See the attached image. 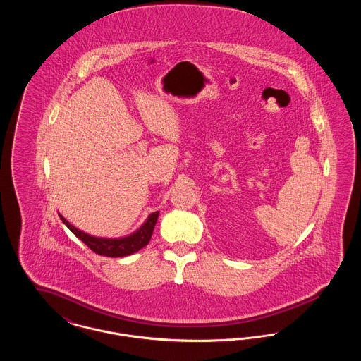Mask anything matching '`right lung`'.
I'll list each match as a JSON object with an SVG mask.
<instances>
[{"mask_svg": "<svg viewBox=\"0 0 361 361\" xmlns=\"http://www.w3.org/2000/svg\"><path fill=\"white\" fill-rule=\"evenodd\" d=\"M158 214H159V211H155L153 214H150L147 221L131 235L124 237V238H114V240L112 238H97V237L89 235L84 231L75 228L73 224H70L61 214H59V218L62 219L63 224L69 227L71 233L78 240H82L86 246L90 250H93L96 255L105 256V257H124V256L137 253V250L145 247L149 243V240H152Z\"/></svg>", "mask_w": 361, "mask_h": 361, "instance_id": "1", "label": "right lung"}]
</instances>
